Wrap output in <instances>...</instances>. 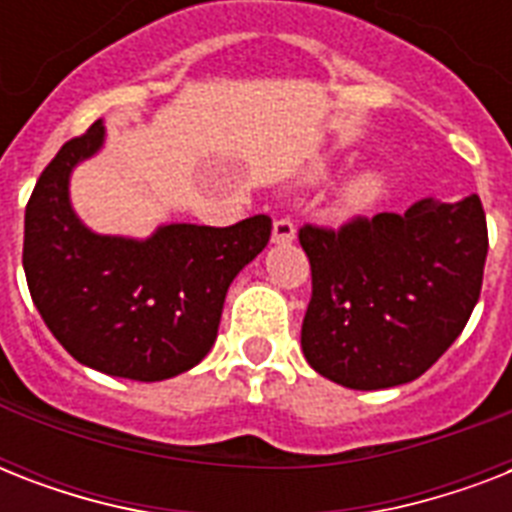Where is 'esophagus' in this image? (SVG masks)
Wrapping results in <instances>:
<instances>
[{
	"label": "esophagus",
	"mask_w": 512,
	"mask_h": 512,
	"mask_svg": "<svg viewBox=\"0 0 512 512\" xmlns=\"http://www.w3.org/2000/svg\"><path fill=\"white\" fill-rule=\"evenodd\" d=\"M273 244H292L295 241V223L289 220V217H279L276 223H273Z\"/></svg>",
	"instance_id": "esophagus-1"
}]
</instances>
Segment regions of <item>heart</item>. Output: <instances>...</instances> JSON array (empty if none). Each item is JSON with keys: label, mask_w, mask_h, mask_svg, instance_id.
<instances>
[{"label": "heart", "mask_w": 512, "mask_h": 512, "mask_svg": "<svg viewBox=\"0 0 512 512\" xmlns=\"http://www.w3.org/2000/svg\"><path fill=\"white\" fill-rule=\"evenodd\" d=\"M388 191V177L382 175L380 170H361L350 177L348 183L342 185L340 193H337L335 209L337 215L353 217L364 215L377 204V201L385 196Z\"/></svg>", "instance_id": "heart-1"}]
</instances>
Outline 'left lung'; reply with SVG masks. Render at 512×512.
<instances>
[{
  "label": "left lung",
  "instance_id": "1",
  "mask_svg": "<svg viewBox=\"0 0 512 512\" xmlns=\"http://www.w3.org/2000/svg\"><path fill=\"white\" fill-rule=\"evenodd\" d=\"M300 244L313 279L300 337L308 364L345 388L382 390L417 380L460 337L489 233L473 193L353 217L337 231L303 225Z\"/></svg>",
  "mask_w": 512,
  "mask_h": 512
}]
</instances>
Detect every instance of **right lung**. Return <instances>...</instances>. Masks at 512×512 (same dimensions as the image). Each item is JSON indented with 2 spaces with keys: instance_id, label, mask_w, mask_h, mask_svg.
I'll use <instances>...</instances> for the list:
<instances>
[{
  "instance_id": "1",
  "label": "right lung",
  "mask_w": 512,
  "mask_h": 512,
  "mask_svg": "<svg viewBox=\"0 0 512 512\" xmlns=\"http://www.w3.org/2000/svg\"><path fill=\"white\" fill-rule=\"evenodd\" d=\"M106 138L95 122L60 148L26 204L23 271L55 340L111 377L170 380L215 345L225 292L271 239V217L228 228L170 223L138 241L92 233L68 201L76 164Z\"/></svg>"
}]
</instances>
